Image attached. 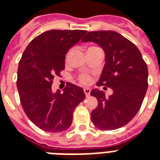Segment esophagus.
Here are the masks:
<instances>
[{
    "label": "esophagus",
    "mask_w": 160,
    "mask_h": 160,
    "mask_svg": "<svg viewBox=\"0 0 160 160\" xmlns=\"http://www.w3.org/2000/svg\"><path fill=\"white\" fill-rule=\"evenodd\" d=\"M84 92H85L86 97H88L90 95V93H91V89L90 88H84Z\"/></svg>",
    "instance_id": "obj_1"
}]
</instances>
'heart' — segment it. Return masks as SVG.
Here are the masks:
<instances>
[{"instance_id": "1", "label": "heart", "mask_w": 160, "mask_h": 160, "mask_svg": "<svg viewBox=\"0 0 160 160\" xmlns=\"http://www.w3.org/2000/svg\"><path fill=\"white\" fill-rule=\"evenodd\" d=\"M96 48H98V47H90L89 48L87 49V51L93 50V49H96ZM79 80H80V83H82V84H88L90 82V80H91V79H90V77L87 76V75H82V76L80 77V79H79Z\"/></svg>"}]
</instances>
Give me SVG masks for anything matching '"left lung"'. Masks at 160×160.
<instances>
[{
    "label": "left lung",
    "instance_id": "obj_1",
    "mask_svg": "<svg viewBox=\"0 0 160 160\" xmlns=\"http://www.w3.org/2000/svg\"><path fill=\"white\" fill-rule=\"evenodd\" d=\"M83 42L98 44L105 52V65L97 85L113 90L106 97L93 89L98 107L91 113L93 125L101 130H115L128 124L140 109L148 89V66L140 51L128 39L112 30L88 32Z\"/></svg>",
    "mask_w": 160,
    "mask_h": 160
}]
</instances>
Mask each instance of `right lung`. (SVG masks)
<instances>
[{
  "mask_svg": "<svg viewBox=\"0 0 160 160\" xmlns=\"http://www.w3.org/2000/svg\"><path fill=\"white\" fill-rule=\"evenodd\" d=\"M86 30H48L32 40L18 68L21 105L31 122L42 131L62 132L70 127L75 108L85 99L83 89L68 82L63 93L52 91L54 76L64 69L66 54Z\"/></svg>",
  "mask_w": 160,
  "mask_h": 160,
  "instance_id": "add662e5",
  "label": "right lung"
}]
</instances>
